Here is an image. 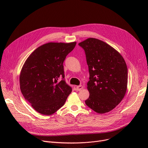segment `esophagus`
Wrapping results in <instances>:
<instances>
[{
  "mask_svg": "<svg viewBox=\"0 0 148 148\" xmlns=\"http://www.w3.org/2000/svg\"><path fill=\"white\" fill-rule=\"evenodd\" d=\"M83 87L82 85H79V86H77L76 87V90H78V91H80V90H81L83 89Z\"/></svg>",
  "mask_w": 148,
  "mask_h": 148,
  "instance_id": "obj_1",
  "label": "esophagus"
}]
</instances>
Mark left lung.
Returning <instances> with one entry per match:
<instances>
[{
	"mask_svg": "<svg viewBox=\"0 0 148 148\" xmlns=\"http://www.w3.org/2000/svg\"><path fill=\"white\" fill-rule=\"evenodd\" d=\"M84 50L89 68L86 104L97 113L113 110L125 96L128 69L125 60L115 49L96 38H88L79 44Z\"/></svg>",
	"mask_w": 148,
	"mask_h": 148,
	"instance_id": "1",
	"label": "left lung"
}]
</instances>
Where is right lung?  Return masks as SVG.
Returning a JSON list of instances; mask_svg holds the SVG:
<instances>
[{"instance_id": "obj_1", "label": "right lung", "mask_w": 148, "mask_h": 148, "mask_svg": "<svg viewBox=\"0 0 148 148\" xmlns=\"http://www.w3.org/2000/svg\"><path fill=\"white\" fill-rule=\"evenodd\" d=\"M75 45V42L45 44L25 62L20 75L21 92L38 113H55L71 94L72 88L65 82L63 63Z\"/></svg>"}]
</instances>
